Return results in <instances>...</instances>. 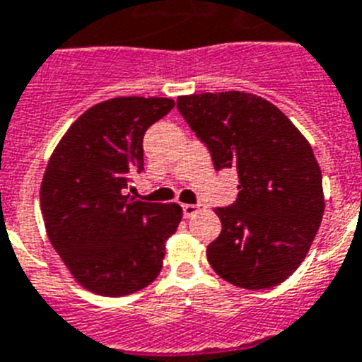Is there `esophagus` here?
<instances>
[{"label": "esophagus", "mask_w": 362, "mask_h": 362, "mask_svg": "<svg viewBox=\"0 0 362 362\" xmlns=\"http://www.w3.org/2000/svg\"><path fill=\"white\" fill-rule=\"evenodd\" d=\"M181 207H183V214L188 218L198 213L199 207H202V203H196V205H194V203H185V205H181Z\"/></svg>", "instance_id": "esophagus-1"}]
</instances>
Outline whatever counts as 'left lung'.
<instances>
[{
	"instance_id": "left-lung-1",
	"label": "left lung",
	"mask_w": 362,
	"mask_h": 362,
	"mask_svg": "<svg viewBox=\"0 0 362 362\" xmlns=\"http://www.w3.org/2000/svg\"><path fill=\"white\" fill-rule=\"evenodd\" d=\"M177 110L211 153L233 168L238 196L216 207L222 233L207 246L218 276L259 291L283 283L305 259L324 214L313 148L281 110L246 92L177 98Z\"/></svg>"
}]
</instances>
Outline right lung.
<instances>
[{
	"instance_id": "obj_1",
	"label": "right lung",
	"mask_w": 362,
	"mask_h": 362,
	"mask_svg": "<svg viewBox=\"0 0 362 362\" xmlns=\"http://www.w3.org/2000/svg\"><path fill=\"white\" fill-rule=\"evenodd\" d=\"M168 98H115L81 115L47 163L40 207L49 242L71 276L101 296H125L153 281L164 242L183 211L127 194L144 170L149 125L174 109Z\"/></svg>"
}]
</instances>
